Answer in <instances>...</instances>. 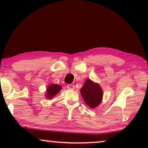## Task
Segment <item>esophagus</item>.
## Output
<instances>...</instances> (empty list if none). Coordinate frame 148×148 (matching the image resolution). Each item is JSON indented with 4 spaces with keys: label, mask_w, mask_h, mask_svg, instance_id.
Instances as JSON below:
<instances>
[{
    "label": "esophagus",
    "mask_w": 148,
    "mask_h": 148,
    "mask_svg": "<svg viewBox=\"0 0 148 148\" xmlns=\"http://www.w3.org/2000/svg\"><path fill=\"white\" fill-rule=\"evenodd\" d=\"M66 87H67V88H68L69 89H70V90H74V88H75V87H74V85H72V84L67 85Z\"/></svg>",
    "instance_id": "34e87169"
}]
</instances>
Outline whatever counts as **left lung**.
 <instances>
[{
	"mask_svg": "<svg viewBox=\"0 0 148 148\" xmlns=\"http://www.w3.org/2000/svg\"><path fill=\"white\" fill-rule=\"evenodd\" d=\"M80 92L84 102L91 108H95L101 104L103 96L102 89L99 84L95 83L91 79H86L80 89Z\"/></svg>",
	"mask_w": 148,
	"mask_h": 148,
	"instance_id": "8db88e82",
	"label": "left lung"
}]
</instances>
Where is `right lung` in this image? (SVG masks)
Returning a JSON list of instances; mask_svg holds the SVG:
<instances>
[{
    "label": "right lung",
    "mask_w": 148,
    "mask_h": 148,
    "mask_svg": "<svg viewBox=\"0 0 148 148\" xmlns=\"http://www.w3.org/2000/svg\"><path fill=\"white\" fill-rule=\"evenodd\" d=\"M61 86H59L57 84H51L47 87L46 89V97L47 99H51L53 97L56 95L58 92L61 91Z\"/></svg>",
    "instance_id": "1"
}]
</instances>
